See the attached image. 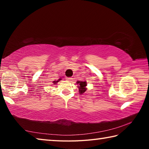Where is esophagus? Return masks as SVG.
Returning a JSON list of instances; mask_svg holds the SVG:
<instances>
[{
	"instance_id": "1",
	"label": "esophagus",
	"mask_w": 149,
	"mask_h": 149,
	"mask_svg": "<svg viewBox=\"0 0 149 149\" xmlns=\"http://www.w3.org/2000/svg\"><path fill=\"white\" fill-rule=\"evenodd\" d=\"M71 79H72L71 77H67V80L68 81H71Z\"/></svg>"
}]
</instances>
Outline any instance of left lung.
<instances>
[{
    "instance_id": "obj_1",
    "label": "left lung",
    "mask_w": 149,
    "mask_h": 149,
    "mask_svg": "<svg viewBox=\"0 0 149 149\" xmlns=\"http://www.w3.org/2000/svg\"><path fill=\"white\" fill-rule=\"evenodd\" d=\"M77 84H79V91L80 93V94H83L85 91H86V88H85V86H86V82L85 81H77Z\"/></svg>"
}]
</instances>
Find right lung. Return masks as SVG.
Segmentation results:
<instances>
[{"mask_svg":"<svg viewBox=\"0 0 149 149\" xmlns=\"http://www.w3.org/2000/svg\"><path fill=\"white\" fill-rule=\"evenodd\" d=\"M59 80H61V79H59L58 81H59ZM58 81H54L53 83H54V84H56V82H58Z\"/></svg>","mask_w":149,"mask_h":149,"instance_id":"1","label":"right lung"}]
</instances>
